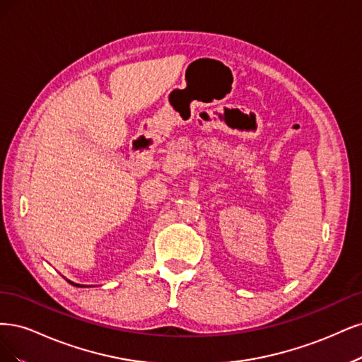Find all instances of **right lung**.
I'll return each mask as SVG.
<instances>
[{
  "instance_id": "add662e5",
  "label": "right lung",
  "mask_w": 362,
  "mask_h": 362,
  "mask_svg": "<svg viewBox=\"0 0 362 362\" xmlns=\"http://www.w3.org/2000/svg\"><path fill=\"white\" fill-rule=\"evenodd\" d=\"M69 283H71L72 286H76V287H84V286H79V284H75V283H72V281H69Z\"/></svg>"
}]
</instances>
